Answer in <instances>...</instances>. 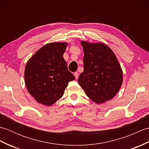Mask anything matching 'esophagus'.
I'll list each match as a JSON object with an SVG mask.
<instances>
[{
	"label": "esophagus",
	"mask_w": 149,
	"mask_h": 149,
	"mask_svg": "<svg viewBox=\"0 0 149 149\" xmlns=\"http://www.w3.org/2000/svg\"><path fill=\"white\" fill-rule=\"evenodd\" d=\"M74 75H75V79H78V77H79V73L77 72H75V73H74Z\"/></svg>",
	"instance_id": "esophagus-1"
}]
</instances>
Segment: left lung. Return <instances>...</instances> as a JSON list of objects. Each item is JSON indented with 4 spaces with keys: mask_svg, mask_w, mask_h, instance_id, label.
Here are the masks:
<instances>
[{
    "mask_svg": "<svg viewBox=\"0 0 149 149\" xmlns=\"http://www.w3.org/2000/svg\"><path fill=\"white\" fill-rule=\"evenodd\" d=\"M84 50V72L78 83L97 104L112 99L123 83V72L115 53L100 42L81 41Z\"/></svg>",
    "mask_w": 149,
    "mask_h": 149,
    "instance_id": "obj_1",
    "label": "left lung"
}]
</instances>
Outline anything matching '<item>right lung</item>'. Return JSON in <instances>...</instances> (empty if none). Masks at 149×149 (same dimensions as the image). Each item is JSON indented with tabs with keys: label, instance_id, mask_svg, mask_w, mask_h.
I'll return each instance as SVG.
<instances>
[{
	"label": "right lung",
	"instance_id": "add662e5",
	"mask_svg": "<svg viewBox=\"0 0 149 149\" xmlns=\"http://www.w3.org/2000/svg\"><path fill=\"white\" fill-rule=\"evenodd\" d=\"M67 42H52L37 50L24 70L28 92L36 102L50 106L63 97L70 81L75 79L63 57Z\"/></svg>",
	"mask_w": 149,
	"mask_h": 149
}]
</instances>
